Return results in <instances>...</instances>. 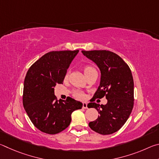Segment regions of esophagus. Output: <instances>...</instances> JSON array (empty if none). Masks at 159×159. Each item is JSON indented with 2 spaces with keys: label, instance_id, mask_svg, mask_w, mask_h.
Listing matches in <instances>:
<instances>
[{
  "label": "esophagus",
  "instance_id": "1",
  "mask_svg": "<svg viewBox=\"0 0 159 159\" xmlns=\"http://www.w3.org/2000/svg\"><path fill=\"white\" fill-rule=\"evenodd\" d=\"M83 109H88V104L86 102H83Z\"/></svg>",
  "mask_w": 159,
  "mask_h": 159
}]
</instances>
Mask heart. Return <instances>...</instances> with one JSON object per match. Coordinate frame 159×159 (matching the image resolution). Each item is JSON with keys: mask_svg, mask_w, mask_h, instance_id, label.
<instances>
[{"mask_svg": "<svg viewBox=\"0 0 159 159\" xmlns=\"http://www.w3.org/2000/svg\"><path fill=\"white\" fill-rule=\"evenodd\" d=\"M93 71H96V69L92 66L86 65L84 67V73H85V74L89 73V72H91ZM67 77H68V73L66 74V75H65L66 79ZM73 95H74L75 98H76V99H84V98H85V94L83 93V92H81V91H79V90L74 91Z\"/></svg>", "mask_w": 159, "mask_h": 159, "instance_id": "obj_1", "label": "heart"}]
</instances>
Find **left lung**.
Returning a JSON list of instances; mask_svg holds the SVG:
<instances>
[{
    "mask_svg": "<svg viewBox=\"0 0 159 159\" xmlns=\"http://www.w3.org/2000/svg\"><path fill=\"white\" fill-rule=\"evenodd\" d=\"M101 71L100 85L94 99L106 97L105 105L90 102L88 108L98 110L99 116L89 127L101 134L118 131L127 121L134 105V82L130 67L116 54L109 50H82Z\"/></svg>",
    "mask_w": 159,
    "mask_h": 159,
    "instance_id": "obj_1",
    "label": "left lung"
}]
</instances>
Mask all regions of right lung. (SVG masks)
<instances>
[{
    "label": "right lung",
    "mask_w": 159,
    "mask_h": 159,
    "mask_svg": "<svg viewBox=\"0 0 159 159\" xmlns=\"http://www.w3.org/2000/svg\"><path fill=\"white\" fill-rule=\"evenodd\" d=\"M76 50L52 51L38 60L26 73L23 90V105L31 121L39 130L55 134L68 127L72 112L83 104L71 98L57 100L54 88L61 84Z\"/></svg>",
    "instance_id": "right-lung-1"
}]
</instances>
